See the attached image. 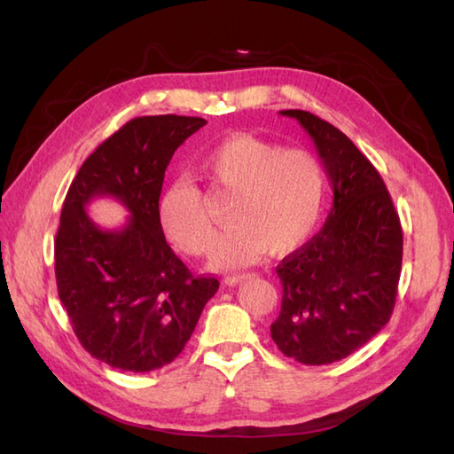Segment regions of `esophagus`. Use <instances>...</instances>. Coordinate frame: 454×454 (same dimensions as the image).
<instances>
[{"label":"esophagus","mask_w":454,"mask_h":454,"mask_svg":"<svg viewBox=\"0 0 454 454\" xmlns=\"http://www.w3.org/2000/svg\"><path fill=\"white\" fill-rule=\"evenodd\" d=\"M249 277H252V273H234V275H228V277H226V285L234 286V285H238V283L246 281V278H249Z\"/></svg>","instance_id":"1"}]
</instances>
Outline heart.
<instances>
[{
	"label": "heart",
	"instance_id": "1",
	"mask_svg": "<svg viewBox=\"0 0 454 454\" xmlns=\"http://www.w3.org/2000/svg\"><path fill=\"white\" fill-rule=\"evenodd\" d=\"M195 173L212 191L234 195L228 208L232 226L212 257L218 269L252 265L269 252H294L312 236L324 212L327 173L308 150H285L239 134L200 153ZM158 222L168 242L189 255H205L215 244L200 191L189 179L161 191Z\"/></svg>",
	"mask_w": 454,
	"mask_h": 454
}]
</instances>
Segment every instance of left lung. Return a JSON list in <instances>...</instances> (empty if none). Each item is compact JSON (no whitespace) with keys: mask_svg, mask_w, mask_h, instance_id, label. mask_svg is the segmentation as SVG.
Masks as SVG:
<instances>
[{"mask_svg":"<svg viewBox=\"0 0 454 454\" xmlns=\"http://www.w3.org/2000/svg\"><path fill=\"white\" fill-rule=\"evenodd\" d=\"M310 134L332 181L333 205L312 239L277 265L283 285L271 337L302 364H330L388 324L402 271V224L380 173L316 114L288 109Z\"/></svg>","mask_w":454,"mask_h":454,"instance_id":"obj_1","label":"left lung"}]
</instances>
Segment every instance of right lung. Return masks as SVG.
Wrapping results in <instances>:
<instances>
[{"mask_svg":"<svg viewBox=\"0 0 454 454\" xmlns=\"http://www.w3.org/2000/svg\"><path fill=\"white\" fill-rule=\"evenodd\" d=\"M205 124L179 114L132 119L99 144L67 189L54 239L58 296L83 349L113 369L169 364L218 291V278L192 277L158 222L171 156ZM95 196L122 201L128 224L95 225L84 212Z\"/></svg>","mask_w":454,"mask_h":454,"instance_id":"add662e5","label":"right lung"}]
</instances>
